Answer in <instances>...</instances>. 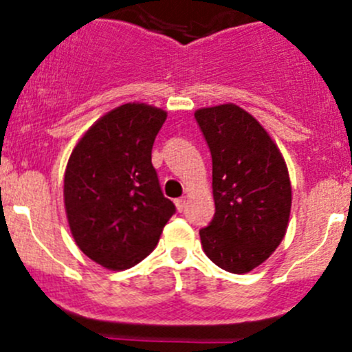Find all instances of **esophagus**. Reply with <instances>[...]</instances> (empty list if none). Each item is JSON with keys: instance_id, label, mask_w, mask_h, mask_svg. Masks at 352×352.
<instances>
[{"instance_id": "obj_1", "label": "esophagus", "mask_w": 352, "mask_h": 352, "mask_svg": "<svg viewBox=\"0 0 352 352\" xmlns=\"http://www.w3.org/2000/svg\"><path fill=\"white\" fill-rule=\"evenodd\" d=\"M175 206H177V209H179L180 212L184 211V209H186V206H187V201L184 197H180V199H177L175 201Z\"/></svg>"}]
</instances>
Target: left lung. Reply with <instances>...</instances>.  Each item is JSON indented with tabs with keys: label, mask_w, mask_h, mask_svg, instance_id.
Segmentation results:
<instances>
[{
	"label": "left lung",
	"mask_w": 352,
	"mask_h": 352,
	"mask_svg": "<svg viewBox=\"0 0 352 352\" xmlns=\"http://www.w3.org/2000/svg\"><path fill=\"white\" fill-rule=\"evenodd\" d=\"M212 158L216 212L199 232L218 267L245 274L283 242L291 212V182L278 144L254 116L235 104L194 112Z\"/></svg>",
	"instance_id": "left-lung-1"
}]
</instances>
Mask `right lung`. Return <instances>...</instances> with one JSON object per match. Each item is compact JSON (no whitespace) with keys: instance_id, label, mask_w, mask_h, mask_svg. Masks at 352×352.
I'll return each instance as SVG.
<instances>
[{"instance_id":"right-lung-1","label":"right lung","mask_w":352,"mask_h":352,"mask_svg":"<svg viewBox=\"0 0 352 352\" xmlns=\"http://www.w3.org/2000/svg\"><path fill=\"white\" fill-rule=\"evenodd\" d=\"M165 110L129 102L102 116L76 143L65 172L71 235L87 257L124 271L153 252L175 206L163 196L151 148Z\"/></svg>"}]
</instances>
